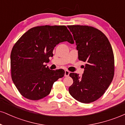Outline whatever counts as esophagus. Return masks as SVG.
Listing matches in <instances>:
<instances>
[{"label":"esophagus","mask_w":125,"mask_h":125,"mask_svg":"<svg viewBox=\"0 0 125 125\" xmlns=\"http://www.w3.org/2000/svg\"><path fill=\"white\" fill-rule=\"evenodd\" d=\"M70 71H69L65 70V75H64V76H66V77L68 76L69 75H70Z\"/></svg>","instance_id":"1"}]
</instances>
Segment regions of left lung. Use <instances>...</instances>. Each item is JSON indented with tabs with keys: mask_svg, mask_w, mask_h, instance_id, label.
I'll list each match as a JSON object with an SVG mask.
<instances>
[{
	"mask_svg": "<svg viewBox=\"0 0 125 125\" xmlns=\"http://www.w3.org/2000/svg\"><path fill=\"white\" fill-rule=\"evenodd\" d=\"M73 34L78 58L86 62L82 76L70 73L69 93L77 101L90 103L105 92L114 75V56L110 42L98 29L87 25L67 26Z\"/></svg>",
	"mask_w": 125,
	"mask_h": 125,
	"instance_id": "8db88e82",
	"label": "left lung"
}]
</instances>
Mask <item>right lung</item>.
I'll use <instances>...</instances> for the list:
<instances>
[{
    "mask_svg": "<svg viewBox=\"0 0 125 125\" xmlns=\"http://www.w3.org/2000/svg\"><path fill=\"white\" fill-rule=\"evenodd\" d=\"M65 41L74 43L66 26L43 25L31 28L15 43L11 52V74L23 97L31 100L45 97L54 83L64 76V70H50L45 63L55 46Z\"/></svg>",
    "mask_w": 125,
    "mask_h": 125,
    "instance_id": "right-lung-1",
    "label": "right lung"
}]
</instances>
